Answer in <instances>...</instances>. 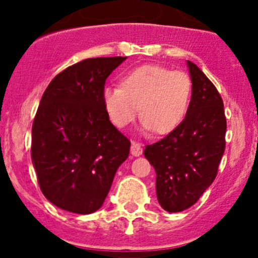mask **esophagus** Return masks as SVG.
I'll use <instances>...</instances> for the list:
<instances>
[{"instance_id": "esophagus-1", "label": "esophagus", "mask_w": 258, "mask_h": 258, "mask_svg": "<svg viewBox=\"0 0 258 258\" xmlns=\"http://www.w3.org/2000/svg\"><path fill=\"white\" fill-rule=\"evenodd\" d=\"M142 151H143V149L140 143L132 142V147H131L132 156H140V155H142Z\"/></svg>"}]
</instances>
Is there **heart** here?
I'll return each mask as SVG.
<instances>
[{
    "mask_svg": "<svg viewBox=\"0 0 258 258\" xmlns=\"http://www.w3.org/2000/svg\"><path fill=\"white\" fill-rule=\"evenodd\" d=\"M192 95V83L183 71H170L157 64H146L131 71L120 88L103 90V104L111 121L126 127L138 112L145 131L169 134L183 122Z\"/></svg>",
    "mask_w": 258,
    "mask_h": 258,
    "instance_id": "heart-1",
    "label": "heart"
}]
</instances>
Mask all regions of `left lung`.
<instances>
[{
	"label": "left lung",
	"mask_w": 258,
	"mask_h": 258,
	"mask_svg": "<svg viewBox=\"0 0 258 258\" xmlns=\"http://www.w3.org/2000/svg\"><path fill=\"white\" fill-rule=\"evenodd\" d=\"M192 95L183 122L154 145L145 157L156 172V195L166 212L190 208L217 175L225 151L226 117L220 93L203 71L187 60Z\"/></svg>",
	"instance_id": "left-lung-1"
}]
</instances>
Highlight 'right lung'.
Segmentation results:
<instances>
[{
  "label": "right lung",
  "mask_w": 258,
  "mask_h": 258,
  "mask_svg": "<svg viewBox=\"0 0 258 258\" xmlns=\"http://www.w3.org/2000/svg\"><path fill=\"white\" fill-rule=\"evenodd\" d=\"M126 56L90 58L56 75L32 126V163L54 206L90 214L103 206L131 142L109 121L104 84Z\"/></svg>",
  "instance_id": "add662e5"
}]
</instances>
